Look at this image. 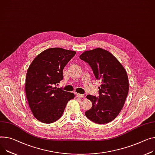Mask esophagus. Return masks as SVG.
I'll return each instance as SVG.
<instances>
[{"label": "esophagus", "instance_id": "esophagus-1", "mask_svg": "<svg viewBox=\"0 0 155 155\" xmlns=\"http://www.w3.org/2000/svg\"><path fill=\"white\" fill-rule=\"evenodd\" d=\"M76 96L77 97L82 98V97H84V95H83V94H76Z\"/></svg>", "mask_w": 155, "mask_h": 155}]
</instances>
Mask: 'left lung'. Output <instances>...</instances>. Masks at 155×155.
Segmentation results:
<instances>
[{"instance_id": "1", "label": "left lung", "mask_w": 155, "mask_h": 155, "mask_svg": "<svg viewBox=\"0 0 155 155\" xmlns=\"http://www.w3.org/2000/svg\"><path fill=\"white\" fill-rule=\"evenodd\" d=\"M79 58L91 66L96 78L101 81L99 97L86 96L92 105L85 112L86 116L95 123L107 124L124 105L129 89L127 71L111 53L101 48L85 51Z\"/></svg>"}]
</instances>
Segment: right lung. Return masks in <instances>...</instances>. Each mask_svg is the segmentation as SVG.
<instances>
[{
  "label": "right lung",
  "mask_w": 155,
  "mask_h": 155,
  "mask_svg": "<svg viewBox=\"0 0 155 155\" xmlns=\"http://www.w3.org/2000/svg\"><path fill=\"white\" fill-rule=\"evenodd\" d=\"M76 52L51 48L37 55L27 72L25 90L30 109L38 120L53 123L60 118L74 94L58 88L63 70Z\"/></svg>",
  "instance_id": "right-lung-1"
}]
</instances>
